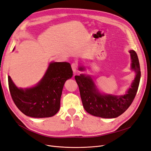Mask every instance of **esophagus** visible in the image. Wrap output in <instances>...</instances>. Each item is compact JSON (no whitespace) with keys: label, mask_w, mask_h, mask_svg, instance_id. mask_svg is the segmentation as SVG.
I'll return each mask as SVG.
<instances>
[{"label":"esophagus","mask_w":151,"mask_h":151,"mask_svg":"<svg viewBox=\"0 0 151 151\" xmlns=\"http://www.w3.org/2000/svg\"><path fill=\"white\" fill-rule=\"evenodd\" d=\"M71 68H72V70H73V72H74V73H76V71L77 70V69H78V64L76 63H73L71 64Z\"/></svg>","instance_id":"obj_1"}]
</instances>
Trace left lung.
Returning a JSON list of instances; mask_svg holds the SVG:
<instances>
[{
    "label": "left lung",
    "instance_id": "8db88e82",
    "mask_svg": "<svg viewBox=\"0 0 151 151\" xmlns=\"http://www.w3.org/2000/svg\"><path fill=\"white\" fill-rule=\"evenodd\" d=\"M131 68L136 72V77L125 95L114 96L101 95L96 89L92 78L83 74L76 76L75 79L79 88L83 106L86 111L95 116L104 118H116L123 114L133 101L141 78L139 62L136 52L130 50ZM80 70L83 68H80Z\"/></svg>",
    "mask_w": 151,
    "mask_h": 151
}]
</instances>
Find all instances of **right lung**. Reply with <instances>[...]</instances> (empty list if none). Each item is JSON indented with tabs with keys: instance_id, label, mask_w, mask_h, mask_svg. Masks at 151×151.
<instances>
[{
	"instance_id": "obj_1",
	"label": "right lung",
	"mask_w": 151,
	"mask_h": 151,
	"mask_svg": "<svg viewBox=\"0 0 151 151\" xmlns=\"http://www.w3.org/2000/svg\"><path fill=\"white\" fill-rule=\"evenodd\" d=\"M72 76L68 63H52L43 79L34 87L17 88L8 76L9 87L14 104L25 115L33 118H47L56 114L65 82Z\"/></svg>"
}]
</instances>
